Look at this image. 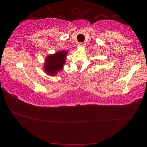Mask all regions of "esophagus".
Returning <instances> with one entry per match:
<instances>
[{
	"label": "esophagus",
	"mask_w": 147,
	"mask_h": 147,
	"mask_svg": "<svg viewBox=\"0 0 147 147\" xmlns=\"http://www.w3.org/2000/svg\"><path fill=\"white\" fill-rule=\"evenodd\" d=\"M79 45L81 46V47H84L85 45V43H79Z\"/></svg>",
	"instance_id": "1"
}]
</instances>
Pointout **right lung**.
I'll list each match as a JSON object with an SVG mask.
<instances>
[{
	"mask_svg": "<svg viewBox=\"0 0 147 147\" xmlns=\"http://www.w3.org/2000/svg\"><path fill=\"white\" fill-rule=\"evenodd\" d=\"M67 51H59L47 56L43 65V70L48 76H55L61 71L65 63Z\"/></svg>",
	"mask_w": 147,
	"mask_h": 147,
	"instance_id": "right-lung-1",
	"label": "right lung"
}]
</instances>
